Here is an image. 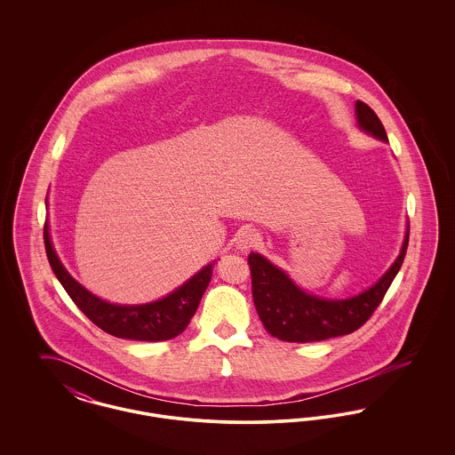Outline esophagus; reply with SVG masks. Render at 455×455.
<instances>
[{"label": "esophagus", "instance_id": "1", "mask_svg": "<svg viewBox=\"0 0 455 455\" xmlns=\"http://www.w3.org/2000/svg\"><path fill=\"white\" fill-rule=\"evenodd\" d=\"M259 234L254 228H243L237 237V249L240 251H251L259 245Z\"/></svg>", "mask_w": 455, "mask_h": 455}]
</instances>
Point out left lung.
<instances>
[{"instance_id":"1","label":"left lung","mask_w":455,"mask_h":455,"mask_svg":"<svg viewBox=\"0 0 455 455\" xmlns=\"http://www.w3.org/2000/svg\"><path fill=\"white\" fill-rule=\"evenodd\" d=\"M358 124L375 138L387 141V132L379 116L365 102L356 100ZM410 242V230L403 243L399 258L389 271L367 291L347 300H325L305 293L291 282L282 269L273 266L260 254H249L252 275V297L266 331L288 343L324 341L351 334L371 317L384 300L390 283L399 273Z\"/></svg>"}]
</instances>
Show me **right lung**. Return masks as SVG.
Masks as SVG:
<instances>
[{"label": "right lung", "mask_w": 455, "mask_h": 455, "mask_svg": "<svg viewBox=\"0 0 455 455\" xmlns=\"http://www.w3.org/2000/svg\"><path fill=\"white\" fill-rule=\"evenodd\" d=\"M44 245L56 278L88 319L116 338L134 341H167L179 336L191 323L201 297L212 282L215 264L204 266L189 282L184 283L169 297L158 302L114 305L97 299L68 275L65 266L52 249L47 223L44 225Z\"/></svg>", "instance_id": "obj_1"}]
</instances>
